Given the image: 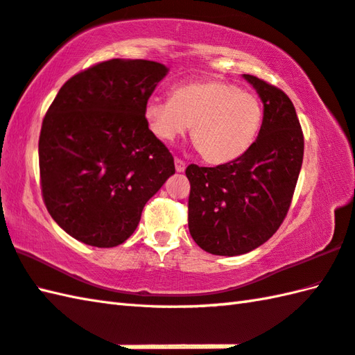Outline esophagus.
<instances>
[{
  "label": "esophagus",
  "mask_w": 355,
  "mask_h": 355,
  "mask_svg": "<svg viewBox=\"0 0 355 355\" xmlns=\"http://www.w3.org/2000/svg\"><path fill=\"white\" fill-rule=\"evenodd\" d=\"M175 165H176V171H179V173H182L184 170H185V160L184 159H180V157H176L175 159Z\"/></svg>",
  "instance_id": "obj_1"
}]
</instances>
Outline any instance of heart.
<instances>
[{
    "label": "heart",
    "mask_w": 355,
    "mask_h": 355,
    "mask_svg": "<svg viewBox=\"0 0 355 355\" xmlns=\"http://www.w3.org/2000/svg\"><path fill=\"white\" fill-rule=\"evenodd\" d=\"M145 119L153 135L171 142L191 125V142L210 164H227L255 144L263 105L252 92L220 80L178 85L168 100L150 98Z\"/></svg>",
    "instance_id": "obj_1"
}]
</instances>
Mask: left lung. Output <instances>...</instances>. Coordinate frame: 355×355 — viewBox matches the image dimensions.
<instances>
[{
	"instance_id": "obj_1",
	"label": "left lung",
	"mask_w": 355,
	"mask_h": 355,
	"mask_svg": "<svg viewBox=\"0 0 355 355\" xmlns=\"http://www.w3.org/2000/svg\"><path fill=\"white\" fill-rule=\"evenodd\" d=\"M244 78L264 103L255 144L232 162L185 170L190 235L213 255H243L279 229L303 164V130L291 98L255 76Z\"/></svg>"
}]
</instances>
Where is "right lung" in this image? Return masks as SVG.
<instances>
[{
    "instance_id": "1",
    "label": "right lung",
    "mask_w": 355,
    "mask_h": 355,
    "mask_svg": "<svg viewBox=\"0 0 355 355\" xmlns=\"http://www.w3.org/2000/svg\"><path fill=\"white\" fill-rule=\"evenodd\" d=\"M148 60L96 63L60 88L38 140L40 185L52 219L94 247L128 239L148 199L175 173L145 105L165 77Z\"/></svg>"
}]
</instances>
